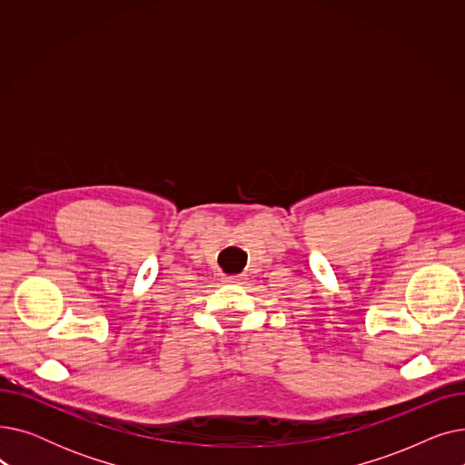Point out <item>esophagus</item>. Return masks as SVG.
Listing matches in <instances>:
<instances>
[{"mask_svg":"<svg viewBox=\"0 0 465 465\" xmlns=\"http://www.w3.org/2000/svg\"><path fill=\"white\" fill-rule=\"evenodd\" d=\"M224 281L230 284H237L242 281V275H228V277H224Z\"/></svg>","mask_w":465,"mask_h":465,"instance_id":"1","label":"esophagus"}]
</instances>
